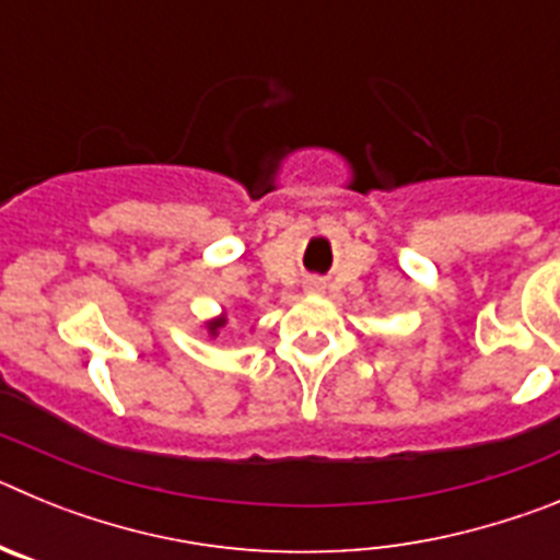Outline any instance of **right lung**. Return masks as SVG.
<instances>
[{"instance_id": "add662e5", "label": "right lung", "mask_w": 560, "mask_h": 560, "mask_svg": "<svg viewBox=\"0 0 560 560\" xmlns=\"http://www.w3.org/2000/svg\"><path fill=\"white\" fill-rule=\"evenodd\" d=\"M219 325H221V323H215V325H210V330H212V334H215V328H219Z\"/></svg>"}]
</instances>
